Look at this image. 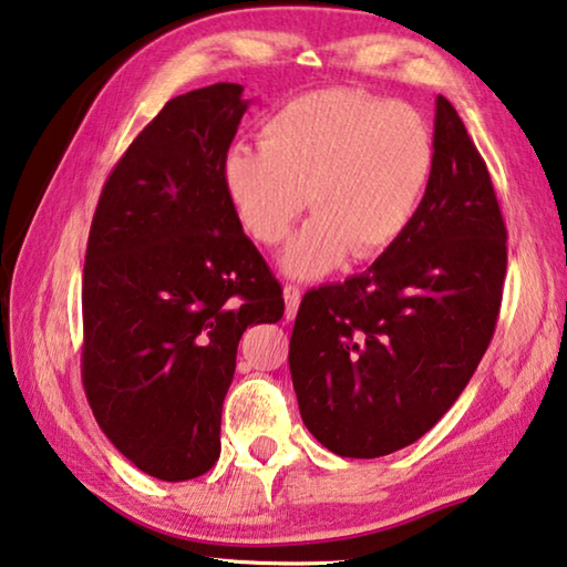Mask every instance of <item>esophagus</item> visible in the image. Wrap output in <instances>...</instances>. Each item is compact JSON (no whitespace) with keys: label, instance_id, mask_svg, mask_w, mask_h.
<instances>
[{"label":"esophagus","instance_id":"obj_1","mask_svg":"<svg viewBox=\"0 0 567 567\" xmlns=\"http://www.w3.org/2000/svg\"><path fill=\"white\" fill-rule=\"evenodd\" d=\"M284 299H286V319H293L296 311H299V303H301V289L299 286H284Z\"/></svg>","mask_w":567,"mask_h":567}]
</instances>
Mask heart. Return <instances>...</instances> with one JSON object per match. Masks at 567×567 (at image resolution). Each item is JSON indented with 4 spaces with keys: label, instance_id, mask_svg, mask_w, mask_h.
I'll list each match as a JSON object with an SVG mask.
<instances>
[{
    "label": "heart",
    "instance_id": "obj_1",
    "mask_svg": "<svg viewBox=\"0 0 567 567\" xmlns=\"http://www.w3.org/2000/svg\"><path fill=\"white\" fill-rule=\"evenodd\" d=\"M435 146L413 106L354 89L311 91L278 106L260 146H233L220 182L240 228L278 246L309 203L317 215L286 246L284 274L319 278L388 254L429 189Z\"/></svg>",
    "mask_w": 567,
    "mask_h": 567
}]
</instances>
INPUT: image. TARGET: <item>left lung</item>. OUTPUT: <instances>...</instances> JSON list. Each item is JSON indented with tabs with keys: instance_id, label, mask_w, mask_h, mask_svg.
Returning <instances> with one entry per match:
<instances>
[{
	"instance_id": "left-lung-1",
	"label": "left lung",
	"mask_w": 567,
	"mask_h": 567,
	"mask_svg": "<svg viewBox=\"0 0 567 567\" xmlns=\"http://www.w3.org/2000/svg\"><path fill=\"white\" fill-rule=\"evenodd\" d=\"M425 197L388 254L296 313L289 368L301 421L337 456L378 458L429 433L492 342L507 228L482 154L439 95Z\"/></svg>"
}]
</instances>
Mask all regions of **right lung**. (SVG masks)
I'll use <instances>...</instances> for the list:
<instances>
[{
    "label": "right lung",
    "mask_w": 567,
    "mask_h": 567,
    "mask_svg": "<svg viewBox=\"0 0 567 567\" xmlns=\"http://www.w3.org/2000/svg\"><path fill=\"white\" fill-rule=\"evenodd\" d=\"M250 99L215 83L167 101L111 172L83 268V385L95 421L162 482L210 472L243 332L284 317L220 164Z\"/></svg>",
    "instance_id": "add662e5"
}]
</instances>
